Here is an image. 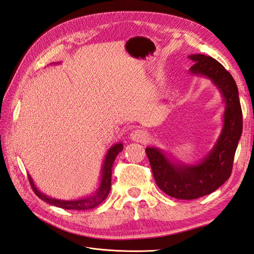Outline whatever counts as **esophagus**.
Segmentation results:
<instances>
[{
  "label": "esophagus",
  "mask_w": 254,
  "mask_h": 254,
  "mask_svg": "<svg viewBox=\"0 0 254 254\" xmlns=\"http://www.w3.org/2000/svg\"><path fill=\"white\" fill-rule=\"evenodd\" d=\"M130 139L134 142L143 143L146 139H147V133H146V131L143 129H135L131 133H130Z\"/></svg>",
  "instance_id": "34e87169"
}]
</instances>
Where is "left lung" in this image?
Listing matches in <instances>:
<instances>
[{
	"label": "left lung",
	"instance_id": "8db88e82",
	"mask_svg": "<svg viewBox=\"0 0 254 254\" xmlns=\"http://www.w3.org/2000/svg\"><path fill=\"white\" fill-rule=\"evenodd\" d=\"M193 75L204 76L218 88L226 103L224 127L207 156L197 164L176 163L156 147H146L153 178L168 196L190 200L209 195L231 176L234 155L243 131V113L238 89L232 75L216 59L202 54L190 55Z\"/></svg>",
	"mask_w": 254,
	"mask_h": 254
}]
</instances>
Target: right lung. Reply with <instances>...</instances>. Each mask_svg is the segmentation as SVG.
Instances as JSON below:
<instances>
[{
	"label": "right lung",
	"mask_w": 254,
	"mask_h": 254,
	"mask_svg": "<svg viewBox=\"0 0 254 254\" xmlns=\"http://www.w3.org/2000/svg\"><path fill=\"white\" fill-rule=\"evenodd\" d=\"M122 150H123V144L118 143V144H114L113 146H111V148L108 150V152H107L104 164H103V170H102L101 186H99V188L97 189L96 193L91 197L78 199V200H60V199L51 198L47 195L42 194L34 184V181L32 178H30V176H28L30 187H32L33 190L35 191V194L39 197L41 200H44L45 202H48L50 204L56 205L58 207H63V209H65V210L93 209V207L97 206L98 204H101L109 194V191L111 190V176H112L111 173H112L113 162H114L115 158H117V156Z\"/></svg>",
	"instance_id": "add662e5"
}]
</instances>
